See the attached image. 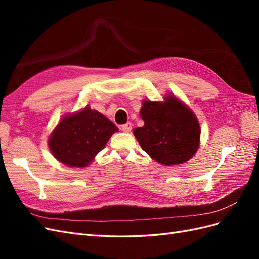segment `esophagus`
<instances>
[{"instance_id":"obj_1","label":"esophagus","mask_w":259,"mask_h":259,"mask_svg":"<svg viewBox=\"0 0 259 259\" xmlns=\"http://www.w3.org/2000/svg\"><path fill=\"white\" fill-rule=\"evenodd\" d=\"M132 127H133V124L131 122H127V123H125V124L122 125L121 130L125 133H130L132 131Z\"/></svg>"}]
</instances>
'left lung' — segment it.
Instances as JSON below:
<instances>
[{"label": "left lung", "instance_id": "1", "mask_svg": "<svg viewBox=\"0 0 259 259\" xmlns=\"http://www.w3.org/2000/svg\"><path fill=\"white\" fill-rule=\"evenodd\" d=\"M145 125L134 131L139 145L164 165L183 164L197 152L200 125L191 110L170 96L164 103L145 100L140 111Z\"/></svg>", "mask_w": 259, "mask_h": 259}]
</instances>
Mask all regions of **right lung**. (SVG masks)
I'll return each mask as SVG.
<instances>
[{
    "instance_id": "add662e5",
    "label": "right lung",
    "mask_w": 259,
    "mask_h": 259,
    "mask_svg": "<svg viewBox=\"0 0 259 259\" xmlns=\"http://www.w3.org/2000/svg\"><path fill=\"white\" fill-rule=\"evenodd\" d=\"M117 132L115 125L90 107L60 121L50 138V148L59 162L71 167H85Z\"/></svg>"
}]
</instances>
